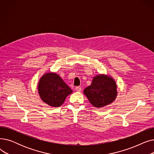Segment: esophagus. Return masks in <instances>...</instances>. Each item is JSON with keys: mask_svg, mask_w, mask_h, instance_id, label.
<instances>
[{"mask_svg": "<svg viewBox=\"0 0 154 154\" xmlns=\"http://www.w3.org/2000/svg\"><path fill=\"white\" fill-rule=\"evenodd\" d=\"M75 91H76L77 92H81L82 88H81V87H77L75 88Z\"/></svg>", "mask_w": 154, "mask_h": 154, "instance_id": "obj_1", "label": "esophagus"}]
</instances>
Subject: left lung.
I'll list each match as a JSON object with an SVG mask.
<instances>
[{
	"instance_id": "obj_1",
	"label": "left lung",
	"mask_w": 154,
	"mask_h": 154,
	"mask_svg": "<svg viewBox=\"0 0 154 154\" xmlns=\"http://www.w3.org/2000/svg\"><path fill=\"white\" fill-rule=\"evenodd\" d=\"M84 94L93 106L101 108L114 102L117 96L115 80L106 74L94 77L91 84L84 90Z\"/></svg>"
}]
</instances>
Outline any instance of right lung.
<instances>
[{
    "mask_svg": "<svg viewBox=\"0 0 154 154\" xmlns=\"http://www.w3.org/2000/svg\"><path fill=\"white\" fill-rule=\"evenodd\" d=\"M38 93L41 100L49 106L58 107L63 104L72 90L56 73L47 72L40 77Z\"/></svg>",
    "mask_w": 154,
    "mask_h": 154,
    "instance_id": "obj_1",
    "label": "right lung"
}]
</instances>
